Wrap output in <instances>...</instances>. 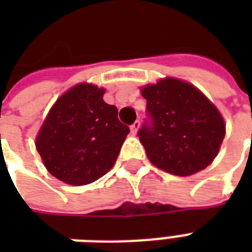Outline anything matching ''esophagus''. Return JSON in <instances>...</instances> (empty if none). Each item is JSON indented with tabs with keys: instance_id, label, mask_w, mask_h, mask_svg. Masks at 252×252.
Here are the masks:
<instances>
[{
	"instance_id": "1",
	"label": "esophagus",
	"mask_w": 252,
	"mask_h": 252,
	"mask_svg": "<svg viewBox=\"0 0 252 252\" xmlns=\"http://www.w3.org/2000/svg\"><path fill=\"white\" fill-rule=\"evenodd\" d=\"M139 128H140V121L136 120V121H135V123H133V124H132V126H131V132H132V133H133V135H135V133H136L137 129H139Z\"/></svg>"
}]
</instances>
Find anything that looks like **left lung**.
Instances as JSON below:
<instances>
[{
    "label": "left lung",
    "mask_w": 252,
    "mask_h": 252,
    "mask_svg": "<svg viewBox=\"0 0 252 252\" xmlns=\"http://www.w3.org/2000/svg\"><path fill=\"white\" fill-rule=\"evenodd\" d=\"M142 95L147 119L137 136L151 163L181 177L209 166L225 135L215 105L198 89L174 78L148 85Z\"/></svg>",
    "instance_id": "obj_1"
}]
</instances>
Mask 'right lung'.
<instances>
[{"instance_id": "obj_1", "label": "right lung", "mask_w": 252, "mask_h": 252, "mask_svg": "<svg viewBox=\"0 0 252 252\" xmlns=\"http://www.w3.org/2000/svg\"><path fill=\"white\" fill-rule=\"evenodd\" d=\"M105 90L79 83L58 99L36 139L47 170L68 185H88L115 164L129 133Z\"/></svg>"}]
</instances>
